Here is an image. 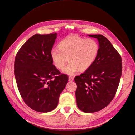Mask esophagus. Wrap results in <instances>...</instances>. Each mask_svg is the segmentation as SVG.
Segmentation results:
<instances>
[{
    "mask_svg": "<svg viewBox=\"0 0 135 135\" xmlns=\"http://www.w3.org/2000/svg\"><path fill=\"white\" fill-rule=\"evenodd\" d=\"M74 80V78H73V77L71 76H69V80L70 81H71Z\"/></svg>",
    "mask_w": 135,
    "mask_h": 135,
    "instance_id": "1",
    "label": "esophagus"
}]
</instances>
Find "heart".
Instances as JSON below:
<instances>
[{"mask_svg":"<svg viewBox=\"0 0 135 135\" xmlns=\"http://www.w3.org/2000/svg\"><path fill=\"white\" fill-rule=\"evenodd\" d=\"M99 51V44L95 40L71 35L60 43L59 48H52L50 56L53 64L58 69H63L69 59L70 62L63 72L74 75L80 70L85 71L90 68L95 62Z\"/></svg>","mask_w":135,"mask_h":135,"instance_id":"b5f03b06","label":"heart"}]
</instances>
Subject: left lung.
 Wrapping results in <instances>:
<instances>
[{
  "instance_id": "8db88e82",
  "label": "left lung",
  "mask_w": 135,
  "mask_h": 135,
  "mask_svg": "<svg viewBox=\"0 0 135 135\" xmlns=\"http://www.w3.org/2000/svg\"><path fill=\"white\" fill-rule=\"evenodd\" d=\"M97 39L99 51L90 68L74 78L77 107L85 113L99 112L110 104L119 85L122 58L109 40L101 34L88 35Z\"/></svg>"
}]
</instances>
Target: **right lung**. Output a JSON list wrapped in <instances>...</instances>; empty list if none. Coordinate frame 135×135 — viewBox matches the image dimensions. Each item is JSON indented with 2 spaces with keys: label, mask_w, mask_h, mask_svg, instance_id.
I'll use <instances>...</instances> for the list:
<instances>
[{
  "label": "right lung",
  "mask_w": 135,
  "mask_h": 135,
  "mask_svg": "<svg viewBox=\"0 0 135 135\" xmlns=\"http://www.w3.org/2000/svg\"><path fill=\"white\" fill-rule=\"evenodd\" d=\"M57 33L35 34L16 54L15 75L20 95L25 104L36 112L55 109L68 81L53 65L50 56Z\"/></svg>",
  "instance_id": "obj_1"
}]
</instances>
